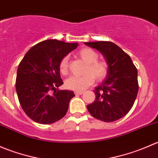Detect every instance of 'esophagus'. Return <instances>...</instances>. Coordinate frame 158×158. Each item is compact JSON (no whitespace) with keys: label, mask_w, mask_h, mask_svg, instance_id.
Returning a JSON list of instances; mask_svg holds the SVG:
<instances>
[{"label":"esophagus","mask_w":158,"mask_h":158,"mask_svg":"<svg viewBox=\"0 0 158 158\" xmlns=\"http://www.w3.org/2000/svg\"><path fill=\"white\" fill-rule=\"evenodd\" d=\"M82 93H83V92H82V91H76V92H75V94H76V95H82Z\"/></svg>","instance_id":"esophagus-1"}]
</instances>
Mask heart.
Here are the masks:
<instances>
[{"mask_svg":"<svg viewBox=\"0 0 158 158\" xmlns=\"http://www.w3.org/2000/svg\"><path fill=\"white\" fill-rule=\"evenodd\" d=\"M78 56L86 63L84 73L81 76H73L66 81L69 89L82 91L92 85L94 81H102L107 76L109 69V63L105 59H98V54L94 49L85 47L78 52ZM60 73L66 76L69 73V58L64 56L59 65Z\"/></svg>","mask_w":158,"mask_h":158,"instance_id":"heart-1","label":"heart"}]
</instances>
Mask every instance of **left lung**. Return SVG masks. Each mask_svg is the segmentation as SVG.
Returning a JSON list of instances; mask_svg holds the SVG:
<instances>
[{
    "mask_svg": "<svg viewBox=\"0 0 158 158\" xmlns=\"http://www.w3.org/2000/svg\"><path fill=\"white\" fill-rule=\"evenodd\" d=\"M98 49L109 65L106 79L95 87V99L87 106L95 118L111 122L122 118L133 106L138 92V71L129 55L109 41L86 42Z\"/></svg>",
    "mask_w": 158,
    "mask_h": 158,
    "instance_id": "1",
    "label": "left lung"
}]
</instances>
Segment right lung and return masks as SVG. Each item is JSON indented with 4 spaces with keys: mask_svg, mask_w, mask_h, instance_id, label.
<instances>
[{
    "mask_svg": "<svg viewBox=\"0 0 158 158\" xmlns=\"http://www.w3.org/2000/svg\"><path fill=\"white\" fill-rule=\"evenodd\" d=\"M78 44L47 40L30 49L16 78L19 102L27 115L40 124H52L66 115L74 92L58 90L63 84L59 65Z\"/></svg>",
    "mask_w": 158,
    "mask_h": 158,
    "instance_id": "add662e5",
    "label": "right lung"
}]
</instances>
